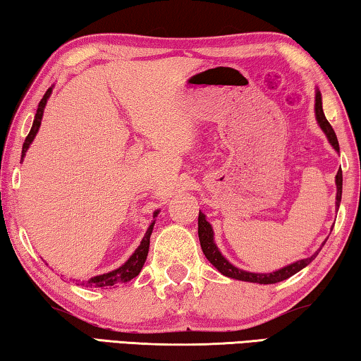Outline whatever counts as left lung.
<instances>
[{"label":"left lung","mask_w":361,"mask_h":361,"mask_svg":"<svg viewBox=\"0 0 361 361\" xmlns=\"http://www.w3.org/2000/svg\"><path fill=\"white\" fill-rule=\"evenodd\" d=\"M314 113H316V121H318V124L323 132L328 137L329 143L332 145V148L336 149V152H339V142H337V137H336V132L332 129L331 124L328 123V119H326V116L323 113V103H321V93L319 90H316V99H314ZM336 185H337V195H336V207L339 209V204H341V198H342V171L339 169L337 171V176H336ZM198 237H200V245H202V250L204 253V257L209 263H212L216 269L219 271L221 274H224L227 277H231V279H237V281H245V282H257V284H276V282H281V281H286L287 277L293 276L298 271L303 269L305 266H308L310 263L313 262L316 258V255L319 253V250L313 253L312 257L308 258H303V259H298V262L292 263V264H287L284 268L273 271V273H248V271H243L240 268H237V266L231 264L227 259L223 257V253L219 252V248L216 247L214 243V232H213V227L212 224L208 223L207 218H204V214L200 212L198 214ZM326 242H323L324 245Z\"/></svg>","instance_id":"1"}]
</instances>
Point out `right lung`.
Masks as SVG:
<instances>
[{
    "instance_id": "add662e5",
    "label": "right lung",
    "mask_w": 361,
    "mask_h": 361,
    "mask_svg": "<svg viewBox=\"0 0 361 361\" xmlns=\"http://www.w3.org/2000/svg\"><path fill=\"white\" fill-rule=\"evenodd\" d=\"M53 92V87L48 88L45 95L40 99V103H38V108H37V113H35V119H33V124H32V129L29 132V135H27L24 145H22V157L20 159H24L27 149H29L30 143L33 142V138H35L38 129H40V124H42V118H43V109L47 106V102L49 95H51ZM158 212L153 213V218H157ZM153 226H154V219L152 221V224L148 226V229L145 232V237L142 238L140 245L137 247V250L130 255V258L127 259V262L119 266L118 269L114 271H109L106 274H99L92 277V279L88 281H79V284L77 286H82V287H111V286H118L121 282H127L130 279H134L135 276L140 274V271L143 268V264H145V259H147V255H148V248H149V235H152L153 232Z\"/></svg>"
}]
</instances>
